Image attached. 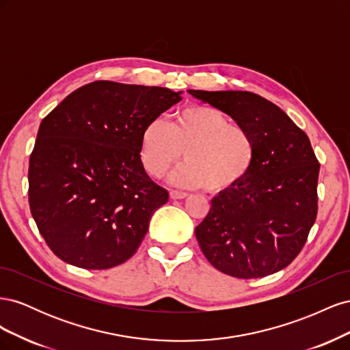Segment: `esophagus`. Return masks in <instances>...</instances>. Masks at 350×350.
Returning <instances> with one entry per match:
<instances>
[{
	"instance_id": "34e87169",
	"label": "esophagus",
	"mask_w": 350,
	"mask_h": 350,
	"mask_svg": "<svg viewBox=\"0 0 350 350\" xmlns=\"http://www.w3.org/2000/svg\"><path fill=\"white\" fill-rule=\"evenodd\" d=\"M169 194H171V198H172V200H181V198H185V197L188 196V194L184 193V191H178V189H172V191L169 193Z\"/></svg>"
}]
</instances>
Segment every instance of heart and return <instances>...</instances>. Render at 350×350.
I'll return each mask as SVG.
<instances>
[{"label": "heart", "instance_id": "1", "mask_svg": "<svg viewBox=\"0 0 350 350\" xmlns=\"http://www.w3.org/2000/svg\"><path fill=\"white\" fill-rule=\"evenodd\" d=\"M257 139L247 126L207 105H188L166 124L152 120L142 133V163L162 178L184 157L172 175L176 185L225 193L247 178L257 159Z\"/></svg>", "mask_w": 350, "mask_h": 350}]
</instances>
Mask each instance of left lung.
Segmentation results:
<instances>
[{
  "label": "left lung",
  "mask_w": 350,
  "mask_h": 350,
  "mask_svg": "<svg viewBox=\"0 0 350 350\" xmlns=\"http://www.w3.org/2000/svg\"><path fill=\"white\" fill-rule=\"evenodd\" d=\"M230 115L257 139L251 172L211 200L196 228L198 245L219 271L266 278L298 257L319 211L320 163L308 135L278 105L256 93L188 90Z\"/></svg>",
  "instance_id": "1"
}]
</instances>
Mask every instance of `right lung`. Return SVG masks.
<instances>
[{
    "mask_svg": "<svg viewBox=\"0 0 350 350\" xmlns=\"http://www.w3.org/2000/svg\"><path fill=\"white\" fill-rule=\"evenodd\" d=\"M181 92L108 80L84 84L40 122L29 206L58 258L105 270L131 258L169 193L142 163V133Z\"/></svg>",
    "mask_w": 350,
    "mask_h": 350,
    "instance_id": "add662e5",
    "label": "right lung"
}]
</instances>
